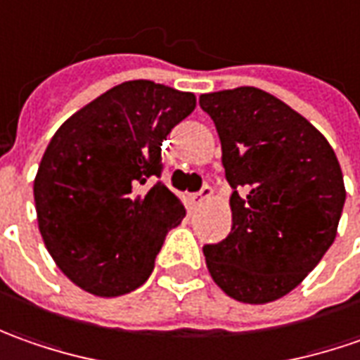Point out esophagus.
<instances>
[{
    "mask_svg": "<svg viewBox=\"0 0 360 360\" xmlns=\"http://www.w3.org/2000/svg\"><path fill=\"white\" fill-rule=\"evenodd\" d=\"M211 187H209V185H203V187H201V191H197V193H193L191 195V203H195V205H199V203H203V201H207V199H209V197H211Z\"/></svg>",
    "mask_w": 360,
    "mask_h": 360,
    "instance_id": "esophagus-1",
    "label": "esophagus"
}]
</instances>
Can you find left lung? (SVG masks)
I'll return each mask as SVG.
<instances>
[{"mask_svg":"<svg viewBox=\"0 0 360 360\" xmlns=\"http://www.w3.org/2000/svg\"><path fill=\"white\" fill-rule=\"evenodd\" d=\"M217 127L233 225L203 247L209 273L241 303L292 291L335 241L345 205L341 165L297 111L257 87L203 94Z\"/></svg>","mask_w":360,"mask_h":360,"instance_id":"1","label":"left lung"}]
</instances>
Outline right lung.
Listing matches in <instances>:
<instances>
[{"mask_svg":"<svg viewBox=\"0 0 360 360\" xmlns=\"http://www.w3.org/2000/svg\"><path fill=\"white\" fill-rule=\"evenodd\" d=\"M195 95L125 81L69 117L33 183L45 247L77 287L119 297L149 279L185 207L161 181V145ZM158 181L151 188L146 183Z\"/></svg>","mask_w":360,"mask_h":360,"instance_id":"add662e5","label":"right lung"}]
</instances>
